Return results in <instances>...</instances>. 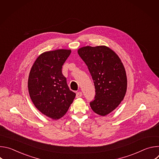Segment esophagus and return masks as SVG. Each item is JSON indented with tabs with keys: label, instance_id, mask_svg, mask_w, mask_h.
<instances>
[{
	"label": "esophagus",
	"instance_id": "obj_1",
	"mask_svg": "<svg viewBox=\"0 0 159 159\" xmlns=\"http://www.w3.org/2000/svg\"><path fill=\"white\" fill-rule=\"evenodd\" d=\"M82 96V92H78L76 93V98H81Z\"/></svg>",
	"mask_w": 159,
	"mask_h": 159
}]
</instances>
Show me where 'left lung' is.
<instances>
[{"label": "left lung", "mask_w": 159, "mask_h": 159, "mask_svg": "<svg viewBox=\"0 0 159 159\" xmlns=\"http://www.w3.org/2000/svg\"><path fill=\"white\" fill-rule=\"evenodd\" d=\"M95 86L94 100L90 106L96 114L106 116L123 100L127 89L125 67L116 53L106 46L84 47L78 50Z\"/></svg>", "instance_id": "left-lung-1"}]
</instances>
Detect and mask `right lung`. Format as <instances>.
I'll return each instance as SVG.
<instances>
[{
	"label": "right lung",
	"instance_id": "right-lung-1",
	"mask_svg": "<svg viewBox=\"0 0 159 159\" xmlns=\"http://www.w3.org/2000/svg\"><path fill=\"white\" fill-rule=\"evenodd\" d=\"M70 50L44 52L34 61L28 78V90L35 107L43 115L58 120L72 103L75 93L71 91L62 74V66Z\"/></svg>",
	"mask_w": 159,
	"mask_h": 159
}]
</instances>
